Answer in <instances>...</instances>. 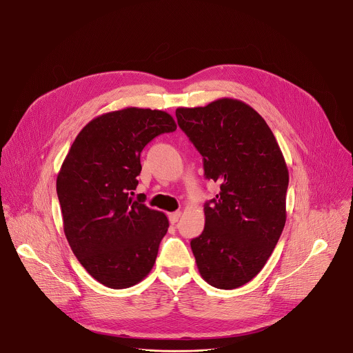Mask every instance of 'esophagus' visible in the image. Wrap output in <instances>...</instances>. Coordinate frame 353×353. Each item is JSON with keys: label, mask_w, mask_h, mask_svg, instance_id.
Returning <instances> with one entry per match:
<instances>
[{"label": "esophagus", "mask_w": 353, "mask_h": 353, "mask_svg": "<svg viewBox=\"0 0 353 353\" xmlns=\"http://www.w3.org/2000/svg\"><path fill=\"white\" fill-rule=\"evenodd\" d=\"M180 216H181V212H180V211L170 214V215H169V221H170V223H172V225L177 223V222H179V219H180Z\"/></svg>", "instance_id": "34e87169"}]
</instances>
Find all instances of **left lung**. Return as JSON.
Wrapping results in <instances>:
<instances>
[{"mask_svg":"<svg viewBox=\"0 0 353 353\" xmlns=\"http://www.w3.org/2000/svg\"><path fill=\"white\" fill-rule=\"evenodd\" d=\"M179 127L203 155L221 191L205 204V228L191 240L201 276L236 289L265 265L286 222L289 172L265 120L237 99L179 108Z\"/></svg>","mask_w":353,"mask_h":353,"instance_id":"left-lung-1","label":"left lung"}]
</instances>
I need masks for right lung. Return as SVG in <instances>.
<instances>
[{
    "label": "right lung",
    "instance_id": "add662e5",
    "mask_svg": "<svg viewBox=\"0 0 353 353\" xmlns=\"http://www.w3.org/2000/svg\"><path fill=\"white\" fill-rule=\"evenodd\" d=\"M177 128L162 110L125 108L89 121L72 142L57 176L65 237L97 282L125 289L152 270L169 221L134 201L141 152Z\"/></svg>",
    "mask_w": 353,
    "mask_h": 353
}]
</instances>
